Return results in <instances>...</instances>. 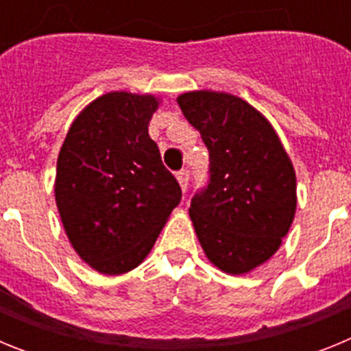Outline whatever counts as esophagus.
Masks as SVG:
<instances>
[{
	"label": "esophagus",
	"instance_id": "esophagus-1",
	"mask_svg": "<svg viewBox=\"0 0 351 351\" xmlns=\"http://www.w3.org/2000/svg\"><path fill=\"white\" fill-rule=\"evenodd\" d=\"M176 178H178V181H179V184H181L182 191H186V188H188V181H190V170H188V169L179 170V172L176 173Z\"/></svg>",
	"mask_w": 351,
	"mask_h": 351
}]
</instances>
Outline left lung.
Instances as JSON below:
<instances>
[{"instance_id":"obj_1","label":"left lung","mask_w":351,"mask_h":351,"mask_svg":"<svg viewBox=\"0 0 351 351\" xmlns=\"http://www.w3.org/2000/svg\"><path fill=\"white\" fill-rule=\"evenodd\" d=\"M178 104L209 151V179L190 206L198 241L221 271L250 272L293 221V167L269 121L237 96L193 91Z\"/></svg>"}]
</instances>
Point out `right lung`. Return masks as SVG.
I'll return each mask as SVG.
<instances>
[{
    "instance_id": "obj_1",
    "label": "right lung",
    "mask_w": 351,
    "mask_h": 351,
    "mask_svg": "<svg viewBox=\"0 0 351 351\" xmlns=\"http://www.w3.org/2000/svg\"><path fill=\"white\" fill-rule=\"evenodd\" d=\"M156 107L154 96L107 93L77 116L60 151L61 221L80 258L104 274L137 267L181 202L147 133Z\"/></svg>"
}]
</instances>
